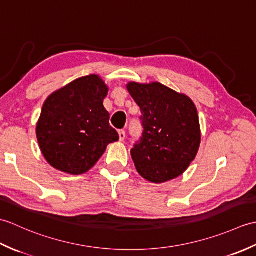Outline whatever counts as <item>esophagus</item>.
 <instances>
[{
    "instance_id": "34e87169",
    "label": "esophagus",
    "mask_w": 256,
    "mask_h": 256,
    "mask_svg": "<svg viewBox=\"0 0 256 256\" xmlns=\"http://www.w3.org/2000/svg\"><path fill=\"white\" fill-rule=\"evenodd\" d=\"M118 138H120V140H124V138H125V131H124V130H120Z\"/></svg>"
}]
</instances>
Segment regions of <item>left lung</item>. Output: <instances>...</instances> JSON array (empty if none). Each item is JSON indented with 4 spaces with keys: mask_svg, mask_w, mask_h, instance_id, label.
<instances>
[{
    "mask_svg": "<svg viewBox=\"0 0 256 256\" xmlns=\"http://www.w3.org/2000/svg\"><path fill=\"white\" fill-rule=\"evenodd\" d=\"M142 113L143 136L131 156L146 180L166 182L187 170L201 142L198 111L190 98L160 82L126 84Z\"/></svg>",
    "mask_w": 256,
    "mask_h": 256,
    "instance_id": "obj_1",
    "label": "left lung"
}]
</instances>
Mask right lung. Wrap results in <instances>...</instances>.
<instances>
[{
  "instance_id": "obj_1",
  "label": "right lung",
  "mask_w": 256,
  "mask_h": 256,
  "mask_svg": "<svg viewBox=\"0 0 256 256\" xmlns=\"http://www.w3.org/2000/svg\"><path fill=\"white\" fill-rule=\"evenodd\" d=\"M108 88L98 74L74 80L47 98L36 124L42 154L55 170L81 175L94 167L118 134L103 106Z\"/></svg>"
}]
</instances>
